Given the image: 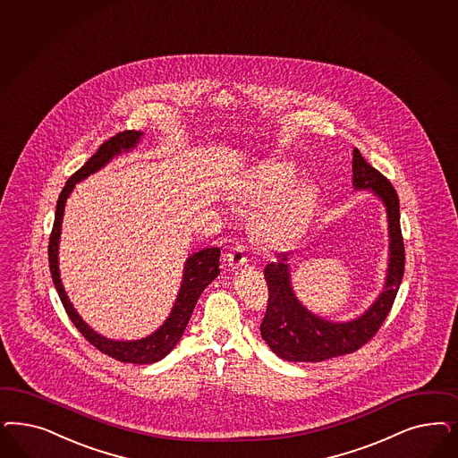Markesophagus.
Listing matches in <instances>:
<instances>
[{"instance_id":"1","label":"esophagus","mask_w":458,"mask_h":458,"mask_svg":"<svg viewBox=\"0 0 458 458\" xmlns=\"http://www.w3.org/2000/svg\"><path fill=\"white\" fill-rule=\"evenodd\" d=\"M227 261H229V266H233V267H241V266L248 265L250 258H248V252L242 246H234L227 254Z\"/></svg>"}]
</instances>
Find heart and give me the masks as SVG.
Instances as JSON below:
<instances>
[{
    "instance_id": "b5f03b06",
    "label": "heart",
    "mask_w": 458,
    "mask_h": 458,
    "mask_svg": "<svg viewBox=\"0 0 458 458\" xmlns=\"http://www.w3.org/2000/svg\"><path fill=\"white\" fill-rule=\"evenodd\" d=\"M295 165L283 158L261 163L241 187V199L250 206H263L254 227L267 241L296 236L310 219L313 191L303 182H295Z\"/></svg>"
}]
</instances>
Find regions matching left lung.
Returning a JSON list of instances; mask_svg holds the SVG:
<instances>
[{
  "label": "left lung",
  "instance_id": "left-lung-1",
  "mask_svg": "<svg viewBox=\"0 0 458 458\" xmlns=\"http://www.w3.org/2000/svg\"><path fill=\"white\" fill-rule=\"evenodd\" d=\"M354 191H369L386 208L389 259L383 292L368 310L349 322H332L309 310L292 288L290 254L281 252L265 267L267 309L261 337L275 354L290 362H322L351 354L376 335L398 293L404 273V244L399 225V199L394 187L355 148L352 155Z\"/></svg>",
  "mask_w": 458,
  "mask_h": 458
}]
</instances>
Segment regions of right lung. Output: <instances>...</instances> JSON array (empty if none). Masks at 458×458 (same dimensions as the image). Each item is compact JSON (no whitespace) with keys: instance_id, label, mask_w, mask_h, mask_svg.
<instances>
[{"instance_id":"add662e5","label":"right lung","mask_w":458,"mask_h":458,"mask_svg":"<svg viewBox=\"0 0 458 458\" xmlns=\"http://www.w3.org/2000/svg\"><path fill=\"white\" fill-rule=\"evenodd\" d=\"M141 136H143L141 131H123V133L109 138L89 158L88 162L84 163V166L81 170H77L74 175L67 180L65 187L60 192L59 200H57L55 221H54V229H52V234H50V242H48V263H50L52 280H54L55 290H57L60 300L64 303V309L67 311L69 318L72 320V324L75 325V328L96 349H99L103 354L109 355L119 362L140 364V366L158 362V360H162L165 355H168L174 351V347L177 345L178 340L182 339V335L185 332V327L192 317V311L195 305H197L199 296L202 295L206 286H208L212 280H216L217 275L221 273V269H219L221 250L219 248H207V250L193 252L187 258L185 266H183V276H182V284H180V290H178L177 300L172 307L168 318L160 325V328H157L153 334H149L143 339L113 340L98 334L96 330H92L82 320V317L75 311L74 305L71 303L69 296L65 293V288L62 284V280H60L59 242L65 202H67L69 195L74 191L75 183H79L81 180L99 172L114 157H119L121 153L131 151L140 143Z\"/></svg>"}]
</instances>
